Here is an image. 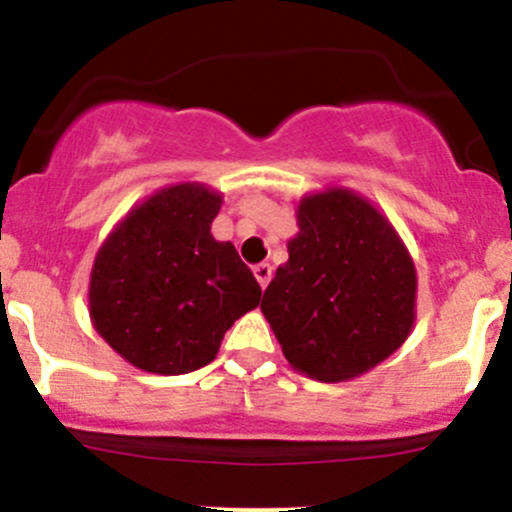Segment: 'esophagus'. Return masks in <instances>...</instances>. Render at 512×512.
Segmentation results:
<instances>
[{
  "label": "esophagus",
  "mask_w": 512,
  "mask_h": 512,
  "mask_svg": "<svg viewBox=\"0 0 512 512\" xmlns=\"http://www.w3.org/2000/svg\"><path fill=\"white\" fill-rule=\"evenodd\" d=\"M252 272H255V280L260 282L262 289L270 285V280H272V265H270V262H260V265H257Z\"/></svg>",
  "instance_id": "1"
}]
</instances>
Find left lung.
Returning a JSON list of instances; mask_svg holds the SVG:
<instances>
[{
	"label": "left lung",
	"instance_id": "8db88e82",
	"mask_svg": "<svg viewBox=\"0 0 512 512\" xmlns=\"http://www.w3.org/2000/svg\"><path fill=\"white\" fill-rule=\"evenodd\" d=\"M297 227L260 309L294 371L352 381L409 339L414 257L384 210L352 188L302 195Z\"/></svg>",
	"mask_w": 512,
	"mask_h": 512
}]
</instances>
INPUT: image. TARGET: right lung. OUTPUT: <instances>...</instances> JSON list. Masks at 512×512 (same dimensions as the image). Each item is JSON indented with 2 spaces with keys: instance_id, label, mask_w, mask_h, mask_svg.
I'll list each match as a JSON object with an SVG mask.
<instances>
[{
  "instance_id": "1",
  "label": "right lung",
  "mask_w": 512,
  "mask_h": 512,
  "mask_svg": "<svg viewBox=\"0 0 512 512\" xmlns=\"http://www.w3.org/2000/svg\"><path fill=\"white\" fill-rule=\"evenodd\" d=\"M223 193L165 185L133 205L98 247L89 317L103 342L141 371L178 376L210 364L262 289L232 242L210 227Z\"/></svg>"
}]
</instances>
